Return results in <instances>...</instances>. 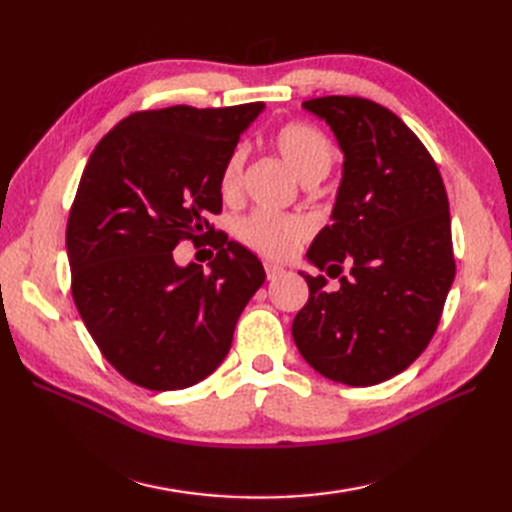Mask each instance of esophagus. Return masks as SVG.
Here are the masks:
<instances>
[{
  "mask_svg": "<svg viewBox=\"0 0 512 512\" xmlns=\"http://www.w3.org/2000/svg\"><path fill=\"white\" fill-rule=\"evenodd\" d=\"M264 268H266V277H268L270 281L284 275V268L277 266V264H264Z\"/></svg>",
  "mask_w": 512,
  "mask_h": 512,
  "instance_id": "1",
  "label": "esophagus"
}]
</instances>
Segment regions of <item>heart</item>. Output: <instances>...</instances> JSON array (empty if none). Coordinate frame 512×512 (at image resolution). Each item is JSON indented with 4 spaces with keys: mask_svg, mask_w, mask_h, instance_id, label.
Listing matches in <instances>:
<instances>
[{
    "mask_svg": "<svg viewBox=\"0 0 512 512\" xmlns=\"http://www.w3.org/2000/svg\"><path fill=\"white\" fill-rule=\"evenodd\" d=\"M273 147L284 158L295 176L314 184L328 176L334 165V145L319 127L292 121L275 129ZM244 149H233L220 171V193L226 200H235L244 180ZM239 239L255 253L268 259H286L306 242L312 224L297 213L255 211L239 222Z\"/></svg>",
    "mask_w": 512,
    "mask_h": 512,
    "instance_id": "1",
    "label": "heart"
}]
</instances>
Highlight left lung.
<instances>
[{"label": "left lung", "instance_id": "1", "mask_svg": "<svg viewBox=\"0 0 512 512\" xmlns=\"http://www.w3.org/2000/svg\"><path fill=\"white\" fill-rule=\"evenodd\" d=\"M345 151L334 222L308 257L339 277L303 275L310 297L292 323L301 356L325 378L369 387L427 350L455 277L449 198L436 160L387 107L361 96L303 103Z\"/></svg>", "mask_w": 512, "mask_h": 512}]
</instances>
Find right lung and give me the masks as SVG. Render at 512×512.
I'll return each instance as SVG.
<instances>
[{
    "mask_svg": "<svg viewBox=\"0 0 512 512\" xmlns=\"http://www.w3.org/2000/svg\"><path fill=\"white\" fill-rule=\"evenodd\" d=\"M262 110L134 112L83 169L65 228L70 290L94 343L129 383L173 391L213 374L264 284L262 262L206 220L222 213L220 171ZM184 238L218 250L211 271L175 266L172 248Z\"/></svg>",
    "mask_w": 512,
    "mask_h": 512,
    "instance_id": "1",
    "label": "right lung"
}]
</instances>
